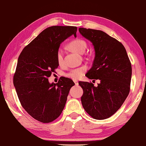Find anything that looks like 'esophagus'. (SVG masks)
I'll use <instances>...</instances> for the list:
<instances>
[{
  "label": "esophagus",
  "instance_id": "1",
  "mask_svg": "<svg viewBox=\"0 0 146 146\" xmlns=\"http://www.w3.org/2000/svg\"><path fill=\"white\" fill-rule=\"evenodd\" d=\"M74 82L76 86H78V80H74Z\"/></svg>",
  "mask_w": 146,
  "mask_h": 146
}]
</instances>
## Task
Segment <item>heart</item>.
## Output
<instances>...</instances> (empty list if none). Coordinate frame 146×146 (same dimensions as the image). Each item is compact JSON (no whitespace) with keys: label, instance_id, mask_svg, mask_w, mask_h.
<instances>
[{"label":"heart","instance_id":"heart-1","mask_svg":"<svg viewBox=\"0 0 146 146\" xmlns=\"http://www.w3.org/2000/svg\"><path fill=\"white\" fill-rule=\"evenodd\" d=\"M69 48L72 51L78 53H83L86 50L87 44L84 40L75 39L71 41L68 44ZM57 60L58 63L61 64L63 62V53L61 49H59L57 53ZM87 70L86 66H81L79 68L73 69L66 74V76L72 80H78L84 76Z\"/></svg>","mask_w":146,"mask_h":146}]
</instances>
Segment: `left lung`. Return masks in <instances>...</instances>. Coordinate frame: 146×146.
<instances>
[{"mask_svg":"<svg viewBox=\"0 0 146 146\" xmlns=\"http://www.w3.org/2000/svg\"><path fill=\"white\" fill-rule=\"evenodd\" d=\"M79 32L90 40L95 51L93 66L86 76L100 81L97 87L92 83L79 82L84 90L82 106L91 117L105 119L120 108L129 95L131 61L123 45L106 33L86 28H79Z\"/></svg>","mask_w":146,"mask_h":146,"instance_id":"8db88e82","label":"left lung"}]
</instances>
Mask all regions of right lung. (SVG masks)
I'll list each match as a JSON object with an SVG mask.
<instances>
[{
  "instance_id": "right-lung-1",
  "label": "right lung",
  "mask_w": 146,
  "mask_h": 146,
  "mask_svg": "<svg viewBox=\"0 0 146 146\" xmlns=\"http://www.w3.org/2000/svg\"><path fill=\"white\" fill-rule=\"evenodd\" d=\"M76 27H50L25 47L19 56L13 85L21 106L40 122L48 123L59 117L75 85L64 77L57 84H50L48 78L59 66L57 53L60 44L72 35L76 37Z\"/></svg>"
}]
</instances>
